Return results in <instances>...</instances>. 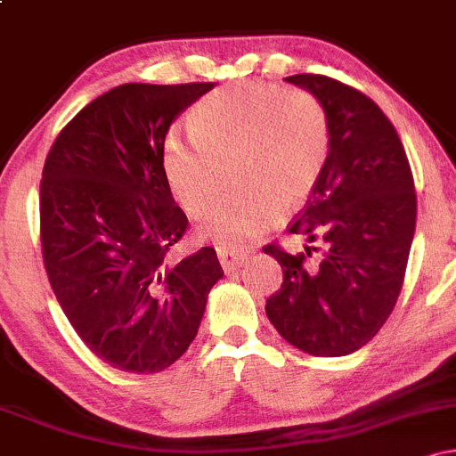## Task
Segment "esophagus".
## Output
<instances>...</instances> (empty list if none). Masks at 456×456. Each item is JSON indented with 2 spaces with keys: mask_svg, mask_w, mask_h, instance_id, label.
Instances as JSON below:
<instances>
[{
  "mask_svg": "<svg viewBox=\"0 0 456 456\" xmlns=\"http://www.w3.org/2000/svg\"><path fill=\"white\" fill-rule=\"evenodd\" d=\"M246 259H248V250L218 248V261H221V265H223L224 272L238 270Z\"/></svg>",
  "mask_w": 456,
  "mask_h": 456,
  "instance_id": "obj_1",
  "label": "esophagus"
}]
</instances>
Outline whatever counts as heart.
Instances as JSON below:
<instances>
[{"label": "heart", "instance_id": "heart-1", "mask_svg": "<svg viewBox=\"0 0 456 456\" xmlns=\"http://www.w3.org/2000/svg\"><path fill=\"white\" fill-rule=\"evenodd\" d=\"M332 128L313 94L274 83L238 81L195 104L191 128L165 139L162 167L188 216L212 206L229 165L233 192L199 223L203 240L242 248L311 195L326 171Z\"/></svg>", "mask_w": 456, "mask_h": 456}]
</instances>
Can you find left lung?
<instances>
[{
  "label": "left lung",
  "mask_w": 456,
  "mask_h": 456,
  "mask_svg": "<svg viewBox=\"0 0 456 456\" xmlns=\"http://www.w3.org/2000/svg\"><path fill=\"white\" fill-rule=\"evenodd\" d=\"M285 81L319 98L332 128L326 171L289 227L326 253L308 265L305 253L265 246L282 268L265 315L294 347L337 358L364 347L396 305L416 229L413 175L395 126L369 96L323 75Z\"/></svg>",
  "instance_id": "8db88e82"
}]
</instances>
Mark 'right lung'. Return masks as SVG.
<instances>
[{
    "instance_id": "1",
    "label": "right lung",
    "mask_w": 456,
    "mask_h": 456,
    "mask_svg": "<svg viewBox=\"0 0 456 456\" xmlns=\"http://www.w3.org/2000/svg\"><path fill=\"white\" fill-rule=\"evenodd\" d=\"M214 83H126L57 134L40 182V240L53 294L113 369L159 373L195 341L223 279L216 250L169 259L188 227L162 167L171 124Z\"/></svg>"
}]
</instances>
